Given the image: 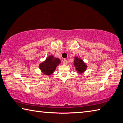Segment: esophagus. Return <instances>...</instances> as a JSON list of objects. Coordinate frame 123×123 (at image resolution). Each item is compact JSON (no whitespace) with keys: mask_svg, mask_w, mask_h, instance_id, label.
Returning a JSON list of instances; mask_svg holds the SVG:
<instances>
[{"mask_svg":"<svg viewBox=\"0 0 123 123\" xmlns=\"http://www.w3.org/2000/svg\"><path fill=\"white\" fill-rule=\"evenodd\" d=\"M63 64H64V65H67L68 61H67L66 60H64L63 61Z\"/></svg>","mask_w":123,"mask_h":123,"instance_id":"1","label":"esophagus"}]
</instances>
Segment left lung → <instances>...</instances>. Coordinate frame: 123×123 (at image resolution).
<instances>
[{
	"label": "left lung",
	"mask_w": 123,
	"mask_h": 123,
	"mask_svg": "<svg viewBox=\"0 0 123 123\" xmlns=\"http://www.w3.org/2000/svg\"><path fill=\"white\" fill-rule=\"evenodd\" d=\"M74 64L76 68V70L80 74L84 73L87 68L86 64L84 63L83 61L78 57H75L74 61Z\"/></svg>",
	"instance_id": "8db88e82"
}]
</instances>
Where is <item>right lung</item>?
Segmentation results:
<instances>
[{
    "label": "right lung",
    "instance_id": "add662e5",
    "mask_svg": "<svg viewBox=\"0 0 123 123\" xmlns=\"http://www.w3.org/2000/svg\"><path fill=\"white\" fill-rule=\"evenodd\" d=\"M61 63V61L58 58H55L53 55L49 56L46 60L39 64V68L44 75H50L52 74L56 67Z\"/></svg>",
    "mask_w": 123,
    "mask_h": 123
}]
</instances>
